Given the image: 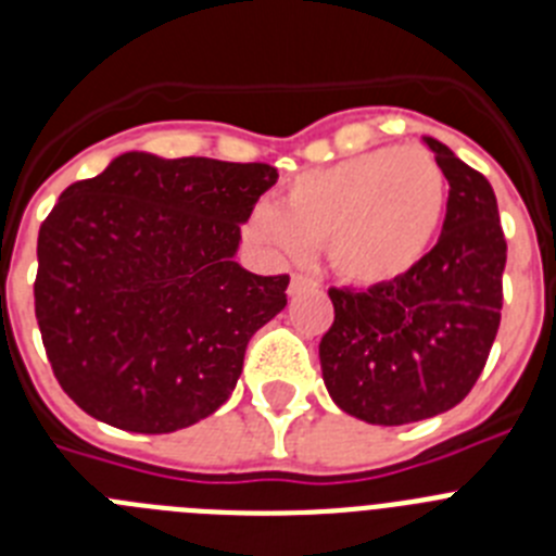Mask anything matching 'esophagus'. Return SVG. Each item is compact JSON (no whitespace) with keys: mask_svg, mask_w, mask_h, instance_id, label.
Segmentation results:
<instances>
[{"mask_svg":"<svg viewBox=\"0 0 556 556\" xmlns=\"http://www.w3.org/2000/svg\"><path fill=\"white\" fill-rule=\"evenodd\" d=\"M306 289H317V281H312V278H306V275H292V281H289V294H301L306 292Z\"/></svg>","mask_w":556,"mask_h":556,"instance_id":"esophagus-1","label":"esophagus"}]
</instances>
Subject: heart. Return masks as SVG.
<instances>
[{"mask_svg": "<svg viewBox=\"0 0 556 556\" xmlns=\"http://www.w3.org/2000/svg\"><path fill=\"white\" fill-rule=\"evenodd\" d=\"M445 208L448 180L429 150L381 147L298 175L281 205L253 211L250 233L287 262H303L314 244H326L342 278L384 287L424 264Z\"/></svg>", "mask_w": 556, "mask_h": 556, "instance_id": "b5f03b06", "label": "heart"}]
</instances>
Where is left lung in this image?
Listing matches in <instances>:
<instances>
[{
  "label": "left lung",
  "mask_w": 556,
  "mask_h": 556,
  "mask_svg": "<svg viewBox=\"0 0 556 556\" xmlns=\"http://www.w3.org/2000/svg\"><path fill=\"white\" fill-rule=\"evenodd\" d=\"M426 147L448 180L443 233L406 278L328 289L333 326L320 342L333 404L372 426H404L454 409L484 370L501 323L507 239L493 186L443 141Z\"/></svg>",
  "instance_id": "1"
}]
</instances>
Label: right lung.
I'll return each instance as SVG.
<instances>
[{
	"label": "right lung",
	"instance_id": "obj_1",
	"mask_svg": "<svg viewBox=\"0 0 556 556\" xmlns=\"http://www.w3.org/2000/svg\"><path fill=\"white\" fill-rule=\"evenodd\" d=\"M275 180L269 164L125 152L63 191L33 289L49 365L86 415L169 434L228 401L250 337L287 306L289 275L233 258Z\"/></svg>",
	"mask_w": 556,
	"mask_h": 556
}]
</instances>
